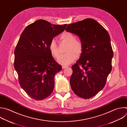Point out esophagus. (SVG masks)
<instances>
[{"mask_svg": "<svg viewBox=\"0 0 127 127\" xmlns=\"http://www.w3.org/2000/svg\"><path fill=\"white\" fill-rule=\"evenodd\" d=\"M68 66H62V68L63 69H65V68H68Z\"/></svg>", "mask_w": 127, "mask_h": 127, "instance_id": "1", "label": "esophagus"}]
</instances>
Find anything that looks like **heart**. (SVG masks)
<instances>
[{"instance_id": "b5f03b06", "label": "heart", "mask_w": 127, "mask_h": 127, "mask_svg": "<svg viewBox=\"0 0 127 127\" xmlns=\"http://www.w3.org/2000/svg\"><path fill=\"white\" fill-rule=\"evenodd\" d=\"M61 41L68 43L65 51L66 53L61 55L58 58V62L64 65H69L74 62L82 53L83 45L81 40L75 39V35L69 32H64L60 36ZM48 49L52 56L57 58L60 55V52L56 41L52 39L49 42Z\"/></svg>"}]
</instances>
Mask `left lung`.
<instances>
[{
	"instance_id": "8db88e82",
	"label": "left lung",
	"mask_w": 127,
	"mask_h": 127,
	"mask_svg": "<svg viewBox=\"0 0 127 127\" xmlns=\"http://www.w3.org/2000/svg\"><path fill=\"white\" fill-rule=\"evenodd\" d=\"M65 30L78 36L83 45L80 58L72 66L71 87L78 96L91 98L104 87L112 70L113 51L109 34L92 18L70 24Z\"/></svg>"
}]
</instances>
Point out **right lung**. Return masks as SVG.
I'll list each match as a JSON object with an SVG mask.
<instances>
[{
	"instance_id": "obj_1",
	"label": "right lung",
	"mask_w": 127,
	"mask_h": 127,
	"mask_svg": "<svg viewBox=\"0 0 127 127\" xmlns=\"http://www.w3.org/2000/svg\"><path fill=\"white\" fill-rule=\"evenodd\" d=\"M67 25L38 20L25 28L16 45L14 67L19 83L27 94L36 100L47 98L53 91L54 76L62 67L53 58L48 45Z\"/></svg>"
}]
</instances>
